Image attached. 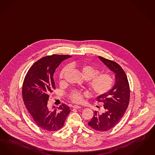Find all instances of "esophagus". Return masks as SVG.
<instances>
[{
    "label": "esophagus",
    "instance_id": "34e87169",
    "mask_svg": "<svg viewBox=\"0 0 155 155\" xmlns=\"http://www.w3.org/2000/svg\"><path fill=\"white\" fill-rule=\"evenodd\" d=\"M72 108H74V109H79V108H81V107L79 106H78V105H74L72 107Z\"/></svg>",
    "mask_w": 155,
    "mask_h": 155
}]
</instances>
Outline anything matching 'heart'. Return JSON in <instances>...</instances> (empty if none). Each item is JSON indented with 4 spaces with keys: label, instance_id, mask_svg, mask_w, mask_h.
Segmentation results:
<instances>
[{
    "label": "heart",
    "instance_id": "1",
    "mask_svg": "<svg viewBox=\"0 0 155 155\" xmlns=\"http://www.w3.org/2000/svg\"><path fill=\"white\" fill-rule=\"evenodd\" d=\"M70 67L74 68L81 72L83 76L88 80V86L91 92L96 95H102L108 93L112 88L114 79L111 74L105 72H100L97 68L86 63L76 64L72 62L69 65L62 68L59 73V79L61 82L64 81L65 74ZM84 94L80 90L72 91L69 94V99L74 102L79 104L83 100Z\"/></svg>",
    "mask_w": 155,
    "mask_h": 155
}]
</instances>
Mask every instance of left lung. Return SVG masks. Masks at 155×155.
I'll list each match as a JSON object with an SVG mask.
<instances>
[{"mask_svg":"<svg viewBox=\"0 0 155 155\" xmlns=\"http://www.w3.org/2000/svg\"><path fill=\"white\" fill-rule=\"evenodd\" d=\"M99 58L116 74L114 87L108 93L97 97V101L103 104L102 112L95 110L93 118L88 123L95 130L104 132L114 128L125 114L130 102V91L127 77L122 68L114 61L100 56Z\"/></svg>","mask_w":155,"mask_h":155,"instance_id":"left-lung-1","label":"left lung"}]
</instances>
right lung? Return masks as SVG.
<instances>
[{"label":"right lung","instance_id":"add662e5","mask_svg":"<svg viewBox=\"0 0 155 155\" xmlns=\"http://www.w3.org/2000/svg\"><path fill=\"white\" fill-rule=\"evenodd\" d=\"M68 55L53 54L37 61L28 70L22 88V99L35 124L48 131H56L64 124L70 108L62 104L51 110L47 106L49 96L55 89L53 76L55 69Z\"/></svg>","mask_w":155,"mask_h":155}]
</instances>
